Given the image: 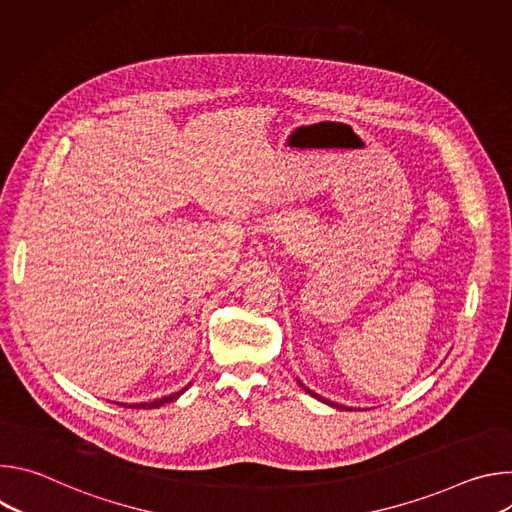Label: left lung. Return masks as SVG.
I'll return each mask as SVG.
<instances>
[{
  "mask_svg": "<svg viewBox=\"0 0 512 512\" xmlns=\"http://www.w3.org/2000/svg\"><path fill=\"white\" fill-rule=\"evenodd\" d=\"M302 385V383H300ZM304 387V385H302ZM306 389V387H304ZM314 399H318V401H322V403H326V405H330V407H336V409H348V407H342V405H338V403H332V401H328V399H324V397H320V395H316L314 391H310V389H306Z\"/></svg>",
  "mask_w": 512,
  "mask_h": 512,
  "instance_id": "left-lung-1",
  "label": "left lung"
}]
</instances>
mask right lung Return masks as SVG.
Segmentation results:
<instances>
[{"mask_svg":"<svg viewBox=\"0 0 512 512\" xmlns=\"http://www.w3.org/2000/svg\"><path fill=\"white\" fill-rule=\"evenodd\" d=\"M186 389H188V387L180 389L178 393H172V395H168V397H162V399H156V401H148V403H131V405H127V403H119V405H123V407H127V409H156V407H160V405H166V403L176 401V399H178Z\"/></svg>","mask_w":512,"mask_h":512,"instance_id":"1","label":"right lung"}]
</instances>
